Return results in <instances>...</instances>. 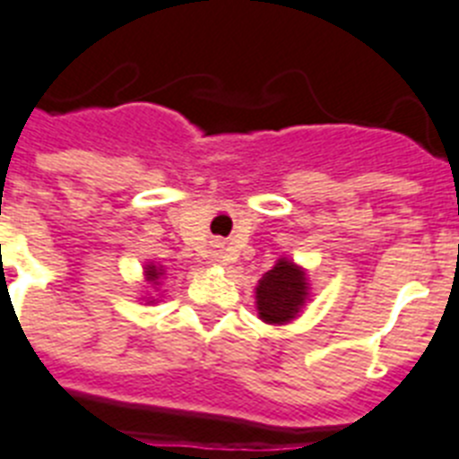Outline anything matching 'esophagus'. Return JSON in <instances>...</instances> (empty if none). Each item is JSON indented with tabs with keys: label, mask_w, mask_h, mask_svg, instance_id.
Instances as JSON below:
<instances>
[{
	"label": "esophagus",
	"mask_w": 459,
	"mask_h": 459,
	"mask_svg": "<svg viewBox=\"0 0 459 459\" xmlns=\"http://www.w3.org/2000/svg\"><path fill=\"white\" fill-rule=\"evenodd\" d=\"M217 261H219V264H229V261H233V254H230V249H226V247L219 249Z\"/></svg>",
	"instance_id": "34e87169"
}]
</instances>
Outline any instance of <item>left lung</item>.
<instances>
[{"label":"left lung","mask_w":459,"mask_h":459,"mask_svg":"<svg viewBox=\"0 0 459 459\" xmlns=\"http://www.w3.org/2000/svg\"><path fill=\"white\" fill-rule=\"evenodd\" d=\"M307 296L306 271L284 256L256 284V310L265 325H287L301 313Z\"/></svg>","instance_id":"8db88e82"}]
</instances>
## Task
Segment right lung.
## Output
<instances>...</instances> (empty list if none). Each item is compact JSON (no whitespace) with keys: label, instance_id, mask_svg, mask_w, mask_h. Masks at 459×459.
<instances>
[{"label":"right lung","instance_id":"right-lung-1","mask_svg":"<svg viewBox=\"0 0 459 459\" xmlns=\"http://www.w3.org/2000/svg\"><path fill=\"white\" fill-rule=\"evenodd\" d=\"M144 275H146V282H152V284H158V280L165 275L163 271V265H156V264H149L144 268Z\"/></svg>","mask_w":459,"mask_h":459}]
</instances>
